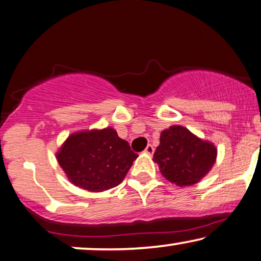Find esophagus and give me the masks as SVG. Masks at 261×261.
<instances>
[{"label":"esophagus","mask_w":261,"mask_h":261,"mask_svg":"<svg viewBox=\"0 0 261 261\" xmlns=\"http://www.w3.org/2000/svg\"><path fill=\"white\" fill-rule=\"evenodd\" d=\"M145 152H146L147 154H153V152H154V147L152 146L151 144H150V145H147L146 148H145Z\"/></svg>","instance_id":"obj_1"}]
</instances>
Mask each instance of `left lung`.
I'll use <instances>...</instances> for the list:
<instances>
[{
  "mask_svg": "<svg viewBox=\"0 0 261 261\" xmlns=\"http://www.w3.org/2000/svg\"><path fill=\"white\" fill-rule=\"evenodd\" d=\"M217 150L208 141H202L187 128L172 126L161 134L153 161L162 175L180 187L192 186L201 180L212 168Z\"/></svg>",
  "mask_w": 261,
  "mask_h": 261,
  "instance_id": "1",
  "label": "left lung"
}]
</instances>
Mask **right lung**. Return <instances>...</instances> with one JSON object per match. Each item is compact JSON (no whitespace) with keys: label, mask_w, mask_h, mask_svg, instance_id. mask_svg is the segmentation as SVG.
I'll return each mask as SVG.
<instances>
[{"label":"right lung","mask_w":261,"mask_h":261,"mask_svg":"<svg viewBox=\"0 0 261 261\" xmlns=\"http://www.w3.org/2000/svg\"><path fill=\"white\" fill-rule=\"evenodd\" d=\"M138 154L116 130H85L72 134L57 153V162L77 187L101 192L123 181Z\"/></svg>","instance_id":"obj_1"}]
</instances>
